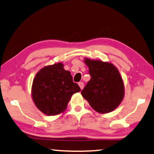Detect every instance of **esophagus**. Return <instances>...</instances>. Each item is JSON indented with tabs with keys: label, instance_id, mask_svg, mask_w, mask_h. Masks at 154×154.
Instances as JSON below:
<instances>
[{
	"label": "esophagus",
	"instance_id": "obj_1",
	"mask_svg": "<svg viewBox=\"0 0 154 154\" xmlns=\"http://www.w3.org/2000/svg\"><path fill=\"white\" fill-rule=\"evenodd\" d=\"M78 85L79 86V87H80V89H82L83 88H84V83L82 82H80L78 83Z\"/></svg>",
	"mask_w": 154,
	"mask_h": 154
}]
</instances>
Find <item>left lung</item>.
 Returning <instances> with one entry per match:
<instances>
[{
  "mask_svg": "<svg viewBox=\"0 0 154 154\" xmlns=\"http://www.w3.org/2000/svg\"><path fill=\"white\" fill-rule=\"evenodd\" d=\"M91 79L82 95L96 111L106 113L118 107L124 96V85L116 67L111 63L85 59Z\"/></svg>",
  "mask_w": 154,
  "mask_h": 154,
  "instance_id": "left-lung-1",
  "label": "left lung"
}]
</instances>
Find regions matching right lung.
<instances>
[{
	"mask_svg": "<svg viewBox=\"0 0 154 154\" xmlns=\"http://www.w3.org/2000/svg\"><path fill=\"white\" fill-rule=\"evenodd\" d=\"M69 71L59 63L44 67L33 81L32 98L38 109L48 116L64 111L72 94L80 91Z\"/></svg>",
	"mask_w": 154,
	"mask_h": 154,
	"instance_id": "1",
	"label": "right lung"
}]
</instances>
